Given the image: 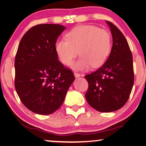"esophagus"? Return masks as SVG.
Returning <instances> with one entry per match:
<instances>
[{
	"mask_svg": "<svg viewBox=\"0 0 146 146\" xmlns=\"http://www.w3.org/2000/svg\"><path fill=\"white\" fill-rule=\"evenodd\" d=\"M74 75H75V76L76 78L79 77V76H81V75H80V73H77V72H74Z\"/></svg>",
	"mask_w": 146,
	"mask_h": 146,
	"instance_id": "obj_1",
	"label": "esophagus"
}]
</instances>
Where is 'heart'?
<instances>
[{
  "label": "heart",
  "instance_id": "obj_1",
  "mask_svg": "<svg viewBox=\"0 0 146 146\" xmlns=\"http://www.w3.org/2000/svg\"><path fill=\"white\" fill-rule=\"evenodd\" d=\"M66 39L56 41L55 51L61 62L66 66L72 63L79 51L81 56L72 64L75 70L85 71L91 66L100 67L111 49L110 33L92 25L76 27L66 35Z\"/></svg>",
  "mask_w": 146,
  "mask_h": 146
}]
</instances>
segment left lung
I'll use <instances>...</instances> for the list:
<instances>
[{
    "label": "left lung",
    "mask_w": 146,
    "mask_h": 146,
    "mask_svg": "<svg viewBox=\"0 0 146 146\" xmlns=\"http://www.w3.org/2000/svg\"><path fill=\"white\" fill-rule=\"evenodd\" d=\"M113 36V46L107 61L95 72L86 75L87 102L100 112H112L127 102L134 84L133 56L123 33L106 21Z\"/></svg>",
    "instance_id": "1"
}]
</instances>
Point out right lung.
I'll use <instances>...</instances> for the list:
<instances>
[{
	"label": "right lung",
	"instance_id": "1",
	"mask_svg": "<svg viewBox=\"0 0 146 146\" xmlns=\"http://www.w3.org/2000/svg\"><path fill=\"white\" fill-rule=\"evenodd\" d=\"M66 29L42 24L24 34L17 49L15 87L21 102L32 112L49 115L60 107L75 80L73 71L58 60L55 42Z\"/></svg>",
	"mask_w": 146,
	"mask_h": 146
}]
</instances>
